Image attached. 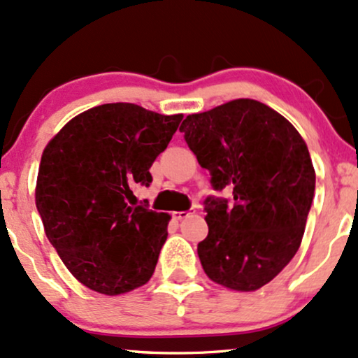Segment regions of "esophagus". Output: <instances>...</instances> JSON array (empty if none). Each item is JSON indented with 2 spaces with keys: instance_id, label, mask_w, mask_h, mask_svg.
<instances>
[{
  "instance_id": "esophagus-1",
  "label": "esophagus",
  "mask_w": 358,
  "mask_h": 358,
  "mask_svg": "<svg viewBox=\"0 0 358 358\" xmlns=\"http://www.w3.org/2000/svg\"><path fill=\"white\" fill-rule=\"evenodd\" d=\"M193 210H183V212H173V219H176V220H183V219H187V217H190V215H193Z\"/></svg>"
}]
</instances>
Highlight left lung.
Returning <instances> with one entry per match:
<instances>
[{
    "label": "left lung",
    "mask_w": 358,
    "mask_h": 358,
    "mask_svg": "<svg viewBox=\"0 0 358 358\" xmlns=\"http://www.w3.org/2000/svg\"><path fill=\"white\" fill-rule=\"evenodd\" d=\"M215 190L234 203L205 200L208 236L199 242L202 268L217 285L256 291L294 257L315 195V168L296 127L269 106L236 99L180 126Z\"/></svg>",
    "instance_id": "1"
}]
</instances>
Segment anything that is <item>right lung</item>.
<instances>
[{"label": "right lung", "mask_w": 358, "mask_h": 358, "mask_svg": "<svg viewBox=\"0 0 358 358\" xmlns=\"http://www.w3.org/2000/svg\"><path fill=\"white\" fill-rule=\"evenodd\" d=\"M182 119L113 102L71 119L45 146L36 208L65 268L89 289L117 296L153 276L171 217L138 205L133 190L151 183Z\"/></svg>", "instance_id": "1"}]
</instances>
